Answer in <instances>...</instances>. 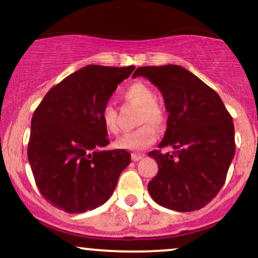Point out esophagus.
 Wrapping results in <instances>:
<instances>
[{
    "mask_svg": "<svg viewBox=\"0 0 258 258\" xmlns=\"http://www.w3.org/2000/svg\"><path fill=\"white\" fill-rule=\"evenodd\" d=\"M143 157H144V154H138V153H134V154L131 155L132 160H134V161H138V160H141V159H142Z\"/></svg>",
    "mask_w": 258,
    "mask_h": 258,
    "instance_id": "obj_1",
    "label": "esophagus"
}]
</instances>
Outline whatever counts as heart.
Here are the masks:
<instances>
[{"label":"heart","mask_w":258,"mask_h":258,"mask_svg":"<svg viewBox=\"0 0 258 258\" xmlns=\"http://www.w3.org/2000/svg\"><path fill=\"white\" fill-rule=\"evenodd\" d=\"M124 99H127L136 105L141 106L138 123L143 126L138 127L137 130L127 132L115 142V146L121 149H128V151H142L157 140V132L155 128H161L165 122V112L161 106L155 103L154 92L144 83H134L123 92ZM100 117L104 126L110 134H117L118 132V121H117V110L111 103H106L101 107Z\"/></svg>","instance_id":"1"}]
</instances>
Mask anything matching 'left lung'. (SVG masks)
<instances>
[{
	"label": "left lung",
	"instance_id": "8db88e82",
	"mask_svg": "<svg viewBox=\"0 0 258 258\" xmlns=\"http://www.w3.org/2000/svg\"><path fill=\"white\" fill-rule=\"evenodd\" d=\"M163 94L169 112L159 148L152 151L158 174L148 183L153 200L177 212L208 205L224 185L235 154L233 117L219 95L194 73L177 64L144 66L135 71Z\"/></svg>",
	"mask_w": 258,
	"mask_h": 258
}]
</instances>
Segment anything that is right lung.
<instances>
[{
    "mask_svg": "<svg viewBox=\"0 0 258 258\" xmlns=\"http://www.w3.org/2000/svg\"><path fill=\"white\" fill-rule=\"evenodd\" d=\"M134 70L83 67L51 88L34 111L28 160L41 196L53 207L83 213L111 197L131 154L106 151L100 111Z\"/></svg>",
    "mask_w": 258,
    "mask_h": 258,
    "instance_id": "obj_1",
    "label": "right lung"
}]
</instances>
